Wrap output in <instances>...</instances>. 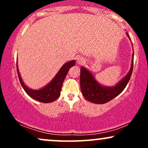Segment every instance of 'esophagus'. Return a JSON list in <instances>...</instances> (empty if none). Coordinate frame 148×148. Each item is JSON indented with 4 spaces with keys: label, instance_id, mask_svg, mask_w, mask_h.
<instances>
[{
    "label": "esophagus",
    "instance_id": "1",
    "mask_svg": "<svg viewBox=\"0 0 148 148\" xmlns=\"http://www.w3.org/2000/svg\"><path fill=\"white\" fill-rule=\"evenodd\" d=\"M84 62V59L83 58H79L77 59V63L78 64H82Z\"/></svg>",
    "mask_w": 148,
    "mask_h": 148
}]
</instances>
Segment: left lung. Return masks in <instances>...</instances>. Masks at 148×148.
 Wrapping results in <instances>:
<instances>
[{"instance_id":"obj_1","label":"left lung","mask_w":148,"mask_h":148,"mask_svg":"<svg viewBox=\"0 0 148 148\" xmlns=\"http://www.w3.org/2000/svg\"><path fill=\"white\" fill-rule=\"evenodd\" d=\"M127 37L130 38L127 33ZM134 53L132 58V66L128 74L113 87H104L101 86L96 81L92 74L84 67L81 68L80 74V86L83 95L86 99L95 103H105L111 101L113 98L121 93L130 81L133 71Z\"/></svg>"}]
</instances>
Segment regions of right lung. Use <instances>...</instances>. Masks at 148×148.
<instances>
[{
    "label": "right lung",
    "mask_w": 148,
    "mask_h": 148,
    "mask_svg": "<svg viewBox=\"0 0 148 148\" xmlns=\"http://www.w3.org/2000/svg\"><path fill=\"white\" fill-rule=\"evenodd\" d=\"M75 64V60H72L67 62L61 67L59 72L56 75L53 79L45 87L40 90H32L27 87L22 81L21 75L19 74V71L18 69V65L16 64L17 68V74L21 85L23 87L25 92L33 99L37 100L43 103H50L55 101L60 96V90L62 89V84L67 72Z\"/></svg>",
    "instance_id": "right-lung-1"
}]
</instances>
